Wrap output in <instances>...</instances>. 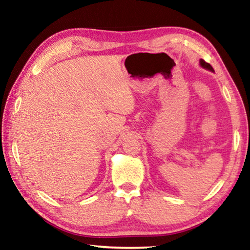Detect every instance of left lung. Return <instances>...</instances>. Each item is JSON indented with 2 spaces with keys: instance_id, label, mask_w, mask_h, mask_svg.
<instances>
[{
  "instance_id": "8db88e82",
  "label": "left lung",
  "mask_w": 250,
  "mask_h": 250,
  "mask_svg": "<svg viewBox=\"0 0 250 250\" xmlns=\"http://www.w3.org/2000/svg\"><path fill=\"white\" fill-rule=\"evenodd\" d=\"M201 65L203 66V67H204V68H206V69H209V70H211V71H213L214 69H213V67H211L209 64H208V62H206L205 61H204V59H201Z\"/></svg>"
}]
</instances>
